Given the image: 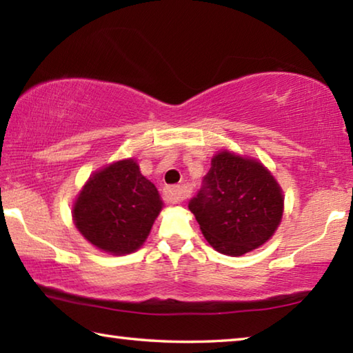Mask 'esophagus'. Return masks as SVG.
Here are the masks:
<instances>
[{
  "label": "esophagus",
  "instance_id": "1",
  "mask_svg": "<svg viewBox=\"0 0 353 353\" xmlns=\"http://www.w3.org/2000/svg\"><path fill=\"white\" fill-rule=\"evenodd\" d=\"M187 190L182 187H168L163 191L165 201L168 202V204H179V202H182L187 198Z\"/></svg>",
  "mask_w": 353,
  "mask_h": 353
}]
</instances>
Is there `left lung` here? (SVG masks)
Returning a JSON list of instances; mask_svg holds the SVG:
<instances>
[{
  "label": "left lung",
  "mask_w": 353,
  "mask_h": 353,
  "mask_svg": "<svg viewBox=\"0 0 353 353\" xmlns=\"http://www.w3.org/2000/svg\"><path fill=\"white\" fill-rule=\"evenodd\" d=\"M188 208L218 252L243 255L274 235L282 219L283 196L261 163L223 151L213 157Z\"/></svg>",
  "instance_id": "8db88e82"
}]
</instances>
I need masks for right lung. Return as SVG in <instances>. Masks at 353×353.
Returning a JSON list of instances; mask_svg holds the SVG:
<instances>
[{
  "label": "right lung",
  "instance_id": "right-lung-1",
  "mask_svg": "<svg viewBox=\"0 0 353 353\" xmlns=\"http://www.w3.org/2000/svg\"><path fill=\"white\" fill-rule=\"evenodd\" d=\"M162 210L159 191L134 160H121L90 177L73 210L85 240L110 254L139 249Z\"/></svg>",
  "mask_w": 353,
  "mask_h": 353
}]
</instances>
